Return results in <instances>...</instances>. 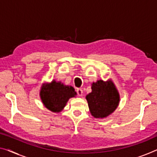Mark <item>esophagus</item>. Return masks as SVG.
<instances>
[{"mask_svg":"<svg viewBox=\"0 0 157 157\" xmlns=\"http://www.w3.org/2000/svg\"><path fill=\"white\" fill-rule=\"evenodd\" d=\"M76 92H77V94H78V97H82V96L83 91L82 89H78V90H76Z\"/></svg>","mask_w":157,"mask_h":157,"instance_id":"34e87169","label":"esophagus"}]
</instances>
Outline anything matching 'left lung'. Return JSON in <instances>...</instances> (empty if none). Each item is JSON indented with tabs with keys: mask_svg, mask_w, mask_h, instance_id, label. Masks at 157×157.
I'll return each instance as SVG.
<instances>
[{
	"mask_svg": "<svg viewBox=\"0 0 157 157\" xmlns=\"http://www.w3.org/2000/svg\"><path fill=\"white\" fill-rule=\"evenodd\" d=\"M92 90L86 99L90 113L94 118H105L115 111L120 97L111 81L98 80L92 85Z\"/></svg>",
	"mask_w": 157,
	"mask_h": 157,
	"instance_id": "left-lung-1",
	"label": "left lung"
}]
</instances>
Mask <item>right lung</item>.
<instances>
[{
	"instance_id": "add662e5",
	"label": "right lung",
	"mask_w": 157,
	"mask_h": 157,
	"mask_svg": "<svg viewBox=\"0 0 157 157\" xmlns=\"http://www.w3.org/2000/svg\"><path fill=\"white\" fill-rule=\"evenodd\" d=\"M75 95L76 92L72 86H65L56 81H53L49 85H44L40 92L44 106L53 112L62 111L70 98Z\"/></svg>"
}]
</instances>
